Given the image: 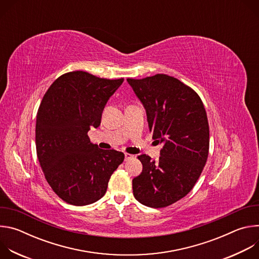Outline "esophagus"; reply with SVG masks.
Instances as JSON below:
<instances>
[{"label": "esophagus", "instance_id": "34e87169", "mask_svg": "<svg viewBox=\"0 0 259 259\" xmlns=\"http://www.w3.org/2000/svg\"><path fill=\"white\" fill-rule=\"evenodd\" d=\"M134 158L133 155L131 154H128V153H125V161H129V160H132Z\"/></svg>", "mask_w": 259, "mask_h": 259}]
</instances>
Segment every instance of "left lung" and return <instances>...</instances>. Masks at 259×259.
Returning a JSON list of instances; mask_svg holds the SVG:
<instances>
[{
    "instance_id": "obj_1",
    "label": "left lung",
    "mask_w": 259,
    "mask_h": 259,
    "mask_svg": "<svg viewBox=\"0 0 259 259\" xmlns=\"http://www.w3.org/2000/svg\"><path fill=\"white\" fill-rule=\"evenodd\" d=\"M142 102L153 139L163 143L158 162L140 155L142 172L132 180L133 195L144 206L164 208L186 197L207 162L209 124L198 93L164 73L128 78Z\"/></svg>"
}]
</instances>
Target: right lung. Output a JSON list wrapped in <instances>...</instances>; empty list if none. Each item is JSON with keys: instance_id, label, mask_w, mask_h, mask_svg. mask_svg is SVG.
<instances>
[{"instance_id": "add662e5", "label": "right lung", "mask_w": 259, "mask_h": 259, "mask_svg": "<svg viewBox=\"0 0 259 259\" xmlns=\"http://www.w3.org/2000/svg\"><path fill=\"white\" fill-rule=\"evenodd\" d=\"M124 79L98 78L83 70L57 78L36 114V156L53 192L64 202L85 206L101 199L124 154L92 144L88 131L100 125L108 98Z\"/></svg>"}]
</instances>
